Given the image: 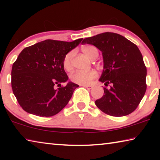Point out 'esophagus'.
<instances>
[{"label":"esophagus","mask_w":160,"mask_h":160,"mask_svg":"<svg viewBox=\"0 0 160 160\" xmlns=\"http://www.w3.org/2000/svg\"><path fill=\"white\" fill-rule=\"evenodd\" d=\"M82 86H83L84 88H87V89H90V90H91V89H92V88H93V86H92V85H82Z\"/></svg>","instance_id":"esophagus-1"}]
</instances>
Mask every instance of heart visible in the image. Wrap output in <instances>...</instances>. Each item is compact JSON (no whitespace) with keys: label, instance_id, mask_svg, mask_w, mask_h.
Here are the masks:
<instances>
[{"label":"heart","instance_id":"1","mask_svg":"<svg viewBox=\"0 0 160 160\" xmlns=\"http://www.w3.org/2000/svg\"><path fill=\"white\" fill-rule=\"evenodd\" d=\"M82 52L91 59H94L98 56L99 50L93 45H84L81 48ZM74 51H70L66 54L63 60V66L66 70H70L72 68V61L74 57ZM96 70H91L89 71H76L70 75V80L75 83L80 85H89L92 81L97 77Z\"/></svg>","mask_w":160,"mask_h":160}]
</instances>
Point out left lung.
I'll use <instances>...</instances> for the list:
<instances>
[{"instance_id":"left-lung-1","label":"left lung","mask_w":160,"mask_h":160,"mask_svg":"<svg viewBox=\"0 0 160 160\" xmlns=\"http://www.w3.org/2000/svg\"><path fill=\"white\" fill-rule=\"evenodd\" d=\"M92 44L102 52L104 70L99 81L104 95L96 106L107 115L120 117L136 109L147 89V68L142 53L133 43L121 35L104 32L85 38L82 44Z\"/></svg>"}]
</instances>
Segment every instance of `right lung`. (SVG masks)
I'll list each match as a JSON object with an SVG mask.
<instances>
[{
  "instance_id": "add662e5",
  "label": "right lung",
  "mask_w": 160,
  "mask_h": 160,
  "mask_svg": "<svg viewBox=\"0 0 160 160\" xmlns=\"http://www.w3.org/2000/svg\"><path fill=\"white\" fill-rule=\"evenodd\" d=\"M82 39L68 42L47 39L21 51L11 71V85L19 104L28 113L41 117L57 114L66 106L78 85L69 82L63 66L67 53ZM56 85L60 87L54 88Z\"/></svg>"
}]
</instances>
